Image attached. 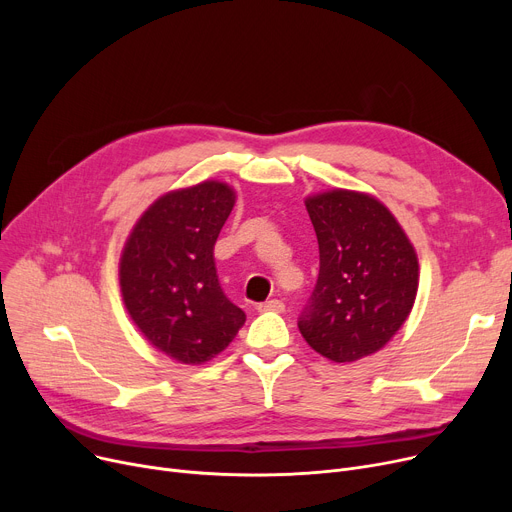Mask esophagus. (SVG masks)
Instances as JSON below:
<instances>
[{
  "instance_id": "esophagus-1",
  "label": "esophagus",
  "mask_w": 512,
  "mask_h": 512,
  "mask_svg": "<svg viewBox=\"0 0 512 512\" xmlns=\"http://www.w3.org/2000/svg\"><path fill=\"white\" fill-rule=\"evenodd\" d=\"M257 309H259L261 313H267V311H274V313H282V311H284V303H282V301H276V299H272V301H265V303H259V305H257Z\"/></svg>"
}]
</instances>
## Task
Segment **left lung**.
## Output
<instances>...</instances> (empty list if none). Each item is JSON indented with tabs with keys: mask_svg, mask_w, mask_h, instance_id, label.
Masks as SVG:
<instances>
[{
	"mask_svg": "<svg viewBox=\"0 0 512 512\" xmlns=\"http://www.w3.org/2000/svg\"><path fill=\"white\" fill-rule=\"evenodd\" d=\"M319 276L299 330L315 353L353 363L382 351L415 305L419 259L392 211L373 195L332 188L305 199Z\"/></svg>",
	"mask_w": 512,
	"mask_h": 512,
	"instance_id": "left-lung-1",
	"label": "left lung"
}]
</instances>
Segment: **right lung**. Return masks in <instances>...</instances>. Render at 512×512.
Masks as SVG:
<instances>
[{"label":"right lung","instance_id":"obj_1","mask_svg":"<svg viewBox=\"0 0 512 512\" xmlns=\"http://www.w3.org/2000/svg\"><path fill=\"white\" fill-rule=\"evenodd\" d=\"M234 203V188L220 180L176 188L145 209L124 242V307L153 348L184 365L220 355L247 319L224 294L213 259Z\"/></svg>","mask_w":512,"mask_h":512}]
</instances>
